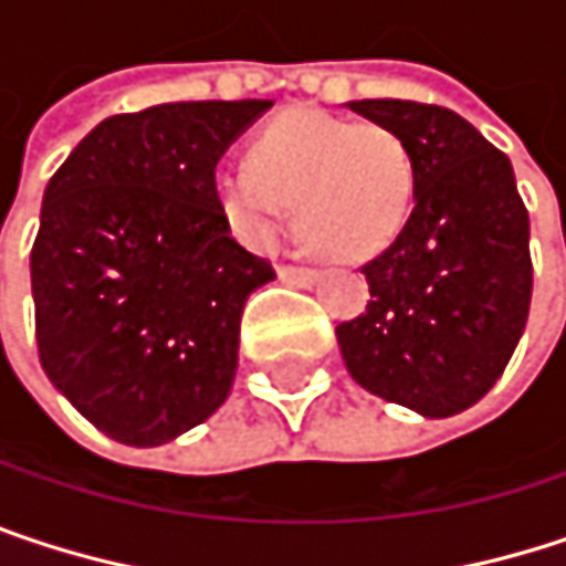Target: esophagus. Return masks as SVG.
Here are the masks:
<instances>
[{
    "label": "esophagus",
    "instance_id": "34e87169",
    "mask_svg": "<svg viewBox=\"0 0 566 566\" xmlns=\"http://www.w3.org/2000/svg\"><path fill=\"white\" fill-rule=\"evenodd\" d=\"M279 279L284 284H297V287H311V284L321 279L317 269H301V265H282L279 269Z\"/></svg>",
    "mask_w": 566,
    "mask_h": 566
}]
</instances>
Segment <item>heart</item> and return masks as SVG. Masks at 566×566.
Listing matches in <instances>:
<instances>
[{"mask_svg":"<svg viewBox=\"0 0 566 566\" xmlns=\"http://www.w3.org/2000/svg\"><path fill=\"white\" fill-rule=\"evenodd\" d=\"M412 196L416 164L396 130L311 107L269 120L249 164L216 176V199L245 242L269 245L284 206H297L301 235L344 262L380 255L406 226Z\"/></svg>","mask_w":566,"mask_h":566,"instance_id":"heart-1","label":"heart"}]
</instances>
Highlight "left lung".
<instances>
[{"label": "left lung", "instance_id": "obj_1", "mask_svg": "<svg viewBox=\"0 0 566 566\" xmlns=\"http://www.w3.org/2000/svg\"><path fill=\"white\" fill-rule=\"evenodd\" d=\"M416 164L412 212L360 272L367 311L337 324L350 377L429 419L475 406L505 374L531 307V222L511 160L465 117L419 101H350Z\"/></svg>", "mask_w": 566, "mask_h": 566}]
</instances>
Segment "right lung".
<instances>
[{
  "label": "right lung",
  "instance_id": "add662e5",
  "mask_svg": "<svg viewBox=\"0 0 566 566\" xmlns=\"http://www.w3.org/2000/svg\"><path fill=\"white\" fill-rule=\"evenodd\" d=\"M272 101L101 120L45 186L32 245L39 360L124 446H164L232 390L242 307L275 279L216 199V164Z\"/></svg>",
  "mask_w": 566,
  "mask_h": 566
}]
</instances>
